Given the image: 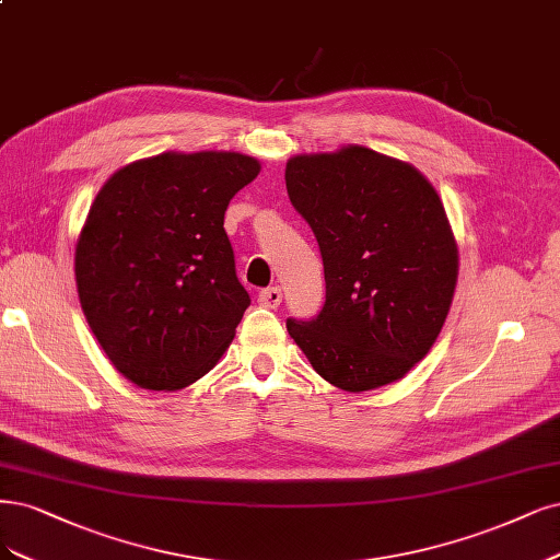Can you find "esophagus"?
I'll use <instances>...</instances> for the list:
<instances>
[{"label": "esophagus", "instance_id": "34e87169", "mask_svg": "<svg viewBox=\"0 0 560 560\" xmlns=\"http://www.w3.org/2000/svg\"><path fill=\"white\" fill-rule=\"evenodd\" d=\"M259 303L264 307H271V311H276V307L282 303V289L280 287L264 289V292L259 294Z\"/></svg>", "mask_w": 560, "mask_h": 560}]
</instances>
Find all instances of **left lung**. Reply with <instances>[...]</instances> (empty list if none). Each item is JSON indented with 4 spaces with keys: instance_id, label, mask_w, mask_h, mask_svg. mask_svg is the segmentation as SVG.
Here are the masks:
<instances>
[{
    "instance_id": "1",
    "label": "left lung",
    "mask_w": 560,
    "mask_h": 560,
    "mask_svg": "<svg viewBox=\"0 0 560 560\" xmlns=\"http://www.w3.org/2000/svg\"><path fill=\"white\" fill-rule=\"evenodd\" d=\"M287 195L311 224L326 301L287 331L313 369L345 392L398 382L447 319L458 245L435 187L412 164L365 145L294 155Z\"/></svg>"
}]
</instances>
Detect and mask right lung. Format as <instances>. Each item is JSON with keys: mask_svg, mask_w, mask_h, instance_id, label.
I'll list each match as a JSON object with an SVG mask.
<instances>
[{"mask_svg": "<svg viewBox=\"0 0 560 560\" xmlns=\"http://www.w3.org/2000/svg\"><path fill=\"white\" fill-rule=\"evenodd\" d=\"M259 171L241 152H162L118 168L94 197L75 287L94 338L137 387H189L234 340L249 296L224 210Z\"/></svg>", "mask_w": 560, "mask_h": 560, "instance_id": "add662e5", "label": "right lung"}]
</instances>
